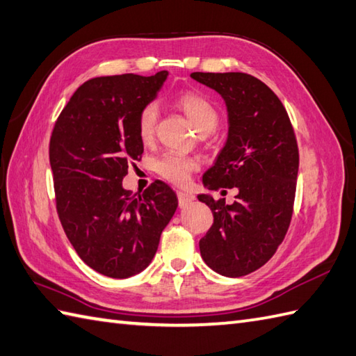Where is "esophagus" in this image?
Instances as JSON below:
<instances>
[{
  "label": "esophagus",
  "instance_id": "obj_1",
  "mask_svg": "<svg viewBox=\"0 0 356 356\" xmlns=\"http://www.w3.org/2000/svg\"><path fill=\"white\" fill-rule=\"evenodd\" d=\"M177 195H178V204H179V207H187L188 204H192V202L195 201V195L188 193V192L179 191V192H177Z\"/></svg>",
  "mask_w": 356,
  "mask_h": 356
}]
</instances>
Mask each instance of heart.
Instances as JSON below:
<instances>
[{
	"instance_id": "1",
	"label": "heart",
	"mask_w": 356,
	"mask_h": 356,
	"mask_svg": "<svg viewBox=\"0 0 356 356\" xmlns=\"http://www.w3.org/2000/svg\"><path fill=\"white\" fill-rule=\"evenodd\" d=\"M178 107L184 112L192 127L200 135H207L213 132L218 126V112L210 104L204 97L198 93H184L178 98ZM158 118V108L155 104H147L143 108L138 118V134L144 143L154 140L155 127ZM198 168L195 159L181 156L178 154H165L156 163V170L159 175L175 184H184L191 177V173Z\"/></svg>"
}]
</instances>
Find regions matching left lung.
I'll list each match as a JSON object with an SVG mask.
<instances>
[{
  "label": "left lung",
  "instance_id": "left-lung-1",
  "mask_svg": "<svg viewBox=\"0 0 356 356\" xmlns=\"http://www.w3.org/2000/svg\"><path fill=\"white\" fill-rule=\"evenodd\" d=\"M191 76L220 93L229 118L226 144L202 184L238 191L234 204L198 195L213 213L200 252L216 273L244 277L264 266L287 234L300 165L295 132L280 98L258 78L241 72Z\"/></svg>",
  "mask_w": 356,
  "mask_h": 356
}]
</instances>
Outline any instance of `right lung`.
<instances>
[{"label":"right lung","mask_w":356,"mask_h":356,"mask_svg":"<svg viewBox=\"0 0 356 356\" xmlns=\"http://www.w3.org/2000/svg\"><path fill=\"white\" fill-rule=\"evenodd\" d=\"M169 72L98 76L79 86L49 144L56 212L78 257L101 275L129 278L154 259L178 207L175 192L152 183L140 197L122 187L144 146L138 118Z\"/></svg>","instance_id":"obj_1"}]
</instances>
